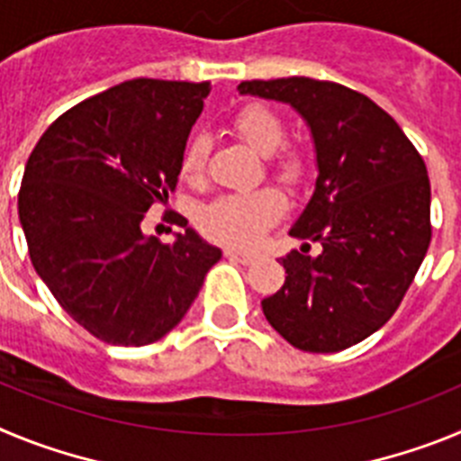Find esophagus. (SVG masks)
I'll return each instance as SVG.
<instances>
[{"mask_svg": "<svg viewBox=\"0 0 461 461\" xmlns=\"http://www.w3.org/2000/svg\"><path fill=\"white\" fill-rule=\"evenodd\" d=\"M226 256L230 260H238V263H242V266H249V263H254L256 260L254 254H247V251H238V249H226Z\"/></svg>", "mask_w": 461, "mask_h": 461, "instance_id": "1", "label": "esophagus"}]
</instances>
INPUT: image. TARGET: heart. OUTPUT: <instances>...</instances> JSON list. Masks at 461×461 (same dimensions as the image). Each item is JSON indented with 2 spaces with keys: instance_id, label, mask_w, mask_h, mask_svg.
Wrapping results in <instances>:
<instances>
[{
  "instance_id": "1",
  "label": "heart",
  "mask_w": 461,
  "mask_h": 461,
  "mask_svg": "<svg viewBox=\"0 0 461 461\" xmlns=\"http://www.w3.org/2000/svg\"><path fill=\"white\" fill-rule=\"evenodd\" d=\"M233 131L244 145L260 157H267V168L281 185L300 186L307 177V157L297 148L281 145L286 126L267 105H244L233 120ZM210 138L195 133L186 140L180 158L182 175L198 185L207 173ZM286 212V198L276 189H258L249 194L219 195L198 212V226L207 238L233 247H254L267 228L275 226Z\"/></svg>"
}]
</instances>
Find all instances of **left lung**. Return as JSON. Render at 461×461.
<instances>
[{"mask_svg":"<svg viewBox=\"0 0 461 461\" xmlns=\"http://www.w3.org/2000/svg\"><path fill=\"white\" fill-rule=\"evenodd\" d=\"M240 94L288 104L316 148L319 177L288 233L312 244L281 258L286 281L263 300L267 323L309 353H337L388 323L431 240L427 166L369 96L313 78L244 80Z\"/></svg>","mask_w":461,"mask_h":461,"instance_id":"8db88e82","label":"left lung"}]
</instances>
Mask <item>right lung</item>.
<instances>
[{"label": "right lung", "instance_id": "right-lung-1", "mask_svg": "<svg viewBox=\"0 0 461 461\" xmlns=\"http://www.w3.org/2000/svg\"><path fill=\"white\" fill-rule=\"evenodd\" d=\"M207 94L210 83L126 80L57 117L32 149L18 194L32 266L96 339L168 335L221 258L180 214L173 244L142 233L145 212L177 185Z\"/></svg>", "mask_w": 461, "mask_h": 461}]
</instances>
